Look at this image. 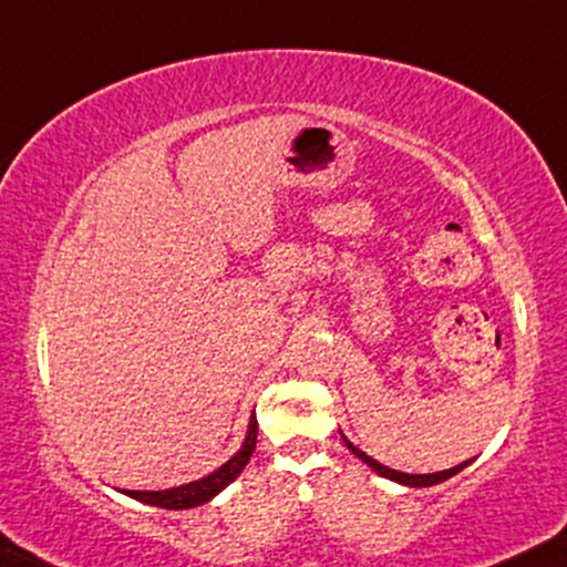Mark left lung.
Segmentation results:
<instances>
[{
  "instance_id": "left-lung-1",
  "label": "left lung",
  "mask_w": 567,
  "mask_h": 567,
  "mask_svg": "<svg viewBox=\"0 0 567 567\" xmlns=\"http://www.w3.org/2000/svg\"><path fill=\"white\" fill-rule=\"evenodd\" d=\"M344 444L349 446V450H352V454H358V457L362 460V463H368L370 467H373V471L379 473V476H383V478H391V481H396V484H404V486H417V488H421V486L442 484V481L452 478L454 473H460V471H463V467L471 465V460H465L463 465H454V467H450V471L429 473V476H412V473H400V471H391V467H386V465H381L379 460H373V457H370V454H365L362 450H358V446H354L352 442H349L347 436H344Z\"/></svg>"
}]
</instances>
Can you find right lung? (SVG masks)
<instances>
[{
  "instance_id": "obj_1",
  "label": "right lung",
  "mask_w": 567,
  "mask_h": 567,
  "mask_svg": "<svg viewBox=\"0 0 567 567\" xmlns=\"http://www.w3.org/2000/svg\"><path fill=\"white\" fill-rule=\"evenodd\" d=\"M255 444H257V421H255V415H251L247 439H244L241 450L236 452L226 465H220L218 471L209 473L207 478L192 481V484H186V486L165 488V492H123V494H128L131 499L144 502V505H155V507H163V509L199 507V505H205V502L213 499L215 494L223 492V488H226L230 481L239 476V473L244 471V465L249 463L251 452H255Z\"/></svg>"
}]
</instances>
